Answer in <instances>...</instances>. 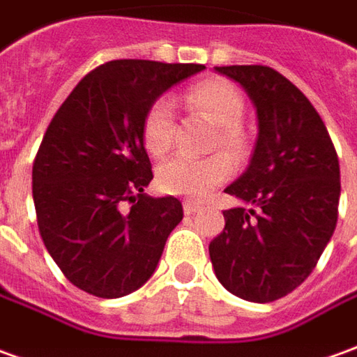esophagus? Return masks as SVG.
Returning <instances> with one entry per match:
<instances>
[{
	"label": "esophagus",
	"mask_w": 357,
	"mask_h": 357,
	"mask_svg": "<svg viewBox=\"0 0 357 357\" xmlns=\"http://www.w3.org/2000/svg\"><path fill=\"white\" fill-rule=\"evenodd\" d=\"M203 207L199 205V203H193V201H183V211H185V215H193V213H197Z\"/></svg>",
	"instance_id": "obj_1"
}]
</instances>
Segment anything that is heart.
<instances>
[{"instance_id":"obj_1","label":"heart","mask_w":357,"mask_h":357,"mask_svg":"<svg viewBox=\"0 0 357 357\" xmlns=\"http://www.w3.org/2000/svg\"><path fill=\"white\" fill-rule=\"evenodd\" d=\"M189 101L201 111H205L217 125L219 132L215 137V146H222L234 160H242L248 150V140L240 128L244 115V101L236 87L222 79L201 82L189 91ZM176 123L174 105L169 97H160L148 109L142 127V137L148 152L154 156H164L174 146ZM225 152H215L209 156H189L178 154L166 160L158 168V185L162 191L172 195H183L189 199H203L215 188L225 183L232 176V160Z\"/></svg>"}]
</instances>
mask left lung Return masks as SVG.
I'll return each mask as SVG.
<instances>
[{
	"label": "left lung",
	"instance_id": "left-lung-1",
	"mask_svg": "<svg viewBox=\"0 0 357 357\" xmlns=\"http://www.w3.org/2000/svg\"><path fill=\"white\" fill-rule=\"evenodd\" d=\"M238 82L258 115L250 166L225 189L252 205L222 211L225 229L209 244L225 289L271 303L311 275L338 220L340 166L311 101L270 66H219Z\"/></svg>",
	"mask_w": 357,
	"mask_h": 357
}]
</instances>
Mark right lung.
Returning <instances> with one entry per match:
<instances>
[{
    "mask_svg": "<svg viewBox=\"0 0 357 357\" xmlns=\"http://www.w3.org/2000/svg\"><path fill=\"white\" fill-rule=\"evenodd\" d=\"M203 64L111 60L91 70L46 128L33 164L36 222L70 283L101 299L142 287L169 232L176 197H150L144 117L164 91Z\"/></svg>",
    "mask_w": 357,
    "mask_h": 357,
    "instance_id": "add662e5",
    "label": "right lung"
}]
</instances>
